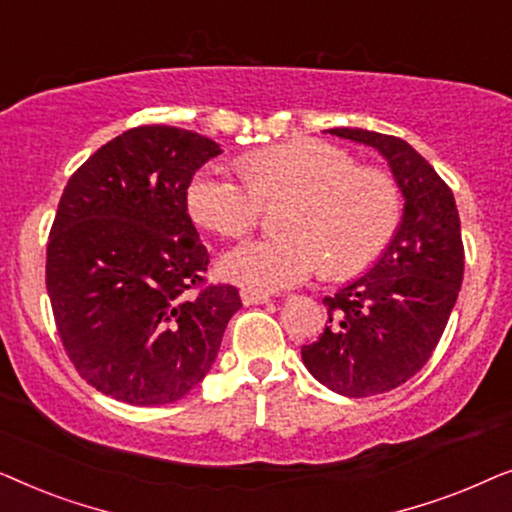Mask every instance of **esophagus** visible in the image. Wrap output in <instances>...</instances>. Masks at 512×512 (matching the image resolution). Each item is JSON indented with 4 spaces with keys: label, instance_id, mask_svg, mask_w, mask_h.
<instances>
[{
    "label": "esophagus",
    "instance_id": "obj_1",
    "mask_svg": "<svg viewBox=\"0 0 512 512\" xmlns=\"http://www.w3.org/2000/svg\"><path fill=\"white\" fill-rule=\"evenodd\" d=\"M240 298H242L244 305H263V303H270L268 293H261V291H254V289H242V291H240Z\"/></svg>",
    "mask_w": 512,
    "mask_h": 512
}]
</instances>
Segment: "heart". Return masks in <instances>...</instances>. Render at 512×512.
<instances>
[{"label":"heart","mask_w":512,"mask_h":512,"mask_svg":"<svg viewBox=\"0 0 512 512\" xmlns=\"http://www.w3.org/2000/svg\"><path fill=\"white\" fill-rule=\"evenodd\" d=\"M242 174L209 167L188 188L195 221L223 237L249 233L263 202L293 198L286 237H263L228 251L221 272L237 284L282 291L328 265V275L368 270L394 240L401 188L389 172L356 165L352 153L321 139H293L249 153Z\"/></svg>","instance_id":"1"}]
</instances>
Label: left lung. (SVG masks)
Segmentation results:
<instances>
[{"instance_id":"obj_1","label":"left lung","mask_w":512,"mask_h":512,"mask_svg":"<svg viewBox=\"0 0 512 512\" xmlns=\"http://www.w3.org/2000/svg\"><path fill=\"white\" fill-rule=\"evenodd\" d=\"M328 132L380 151L405 198L394 240L366 275L324 298L326 331L300 349L314 380L363 398L401 387L431 359L464 279V244L450 186L408 142L361 128Z\"/></svg>"}]
</instances>
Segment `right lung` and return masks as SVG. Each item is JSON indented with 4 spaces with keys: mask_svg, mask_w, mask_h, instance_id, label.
<instances>
[{
    "mask_svg": "<svg viewBox=\"0 0 512 512\" xmlns=\"http://www.w3.org/2000/svg\"><path fill=\"white\" fill-rule=\"evenodd\" d=\"M219 153L193 130L139 125L67 181L46 289L69 361L104 396L179 401L209 373L242 307L235 286H205L209 254L186 205L193 174Z\"/></svg>",
    "mask_w": 512,
    "mask_h": 512,
    "instance_id": "add662e5",
    "label": "right lung"
}]
</instances>
